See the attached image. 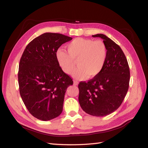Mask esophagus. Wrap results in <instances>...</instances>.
<instances>
[{"mask_svg":"<svg viewBox=\"0 0 148 148\" xmlns=\"http://www.w3.org/2000/svg\"><path fill=\"white\" fill-rule=\"evenodd\" d=\"M73 84L75 85V86H77V85L78 84V82L77 81H76V80H74V81H73Z\"/></svg>","mask_w":148,"mask_h":148,"instance_id":"obj_1","label":"esophagus"}]
</instances>
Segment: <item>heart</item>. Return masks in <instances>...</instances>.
Returning <instances> with one entry per match:
<instances>
[{
    "label": "heart",
    "mask_w": 148,
    "mask_h": 148,
    "mask_svg": "<svg viewBox=\"0 0 148 148\" xmlns=\"http://www.w3.org/2000/svg\"><path fill=\"white\" fill-rule=\"evenodd\" d=\"M66 51L58 49L56 53L58 64L64 72L70 75L78 65L73 77L78 79L93 78L99 75L104 68L107 50L101 41L76 38L66 45Z\"/></svg>",
    "instance_id": "1"
}]
</instances>
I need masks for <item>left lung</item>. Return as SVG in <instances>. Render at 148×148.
<instances>
[{
  "label": "left lung",
  "mask_w": 148,
  "mask_h": 148,
  "mask_svg": "<svg viewBox=\"0 0 148 148\" xmlns=\"http://www.w3.org/2000/svg\"><path fill=\"white\" fill-rule=\"evenodd\" d=\"M103 39L107 56L101 73L78 84L79 105L85 112L103 117L122 104L129 88L130 73L127 58L120 47L103 34L92 35Z\"/></svg>",
  "instance_id": "1"
}]
</instances>
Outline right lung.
Listing matches in <instances>:
<instances>
[{
  "label": "right lung",
  "instance_id": "add662e5",
  "mask_svg": "<svg viewBox=\"0 0 148 148\" xmlns=\"http://www.w3.org/2000/svg\"><path fill=\"white\" fill-rule=\"evenodd\" d=\"M71 39L59 33H44L31 41L22 54L18 73L20 94L29 113L39 120L56 118L63 110L66 90L73 82L60 69L56 53Z\"/></svg>",
  "mask_w": 148,
  "mask_h": 148
}]
</instances>
